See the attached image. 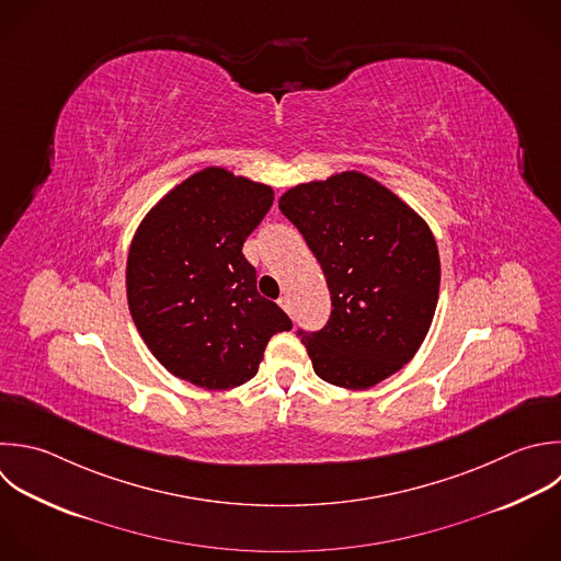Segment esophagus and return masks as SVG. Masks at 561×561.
I'll list each match as a JSON object with an SVG mask.
<instances>
[{
    "label": "esophagus",
    "instance_id": "obj_1",
    "mask_svg": "<svg viewBox=\"0 0 561 561\" xmlns=\"http://www.w3.org/2000/svg\"><path fill=\"white\" fill-rule=\"evenodd\" d=\"M278 305H280V309H283V311H287V313L291 316V300H289L287 296H283V298L278 300Z\"/></svg>",
    "mask_w": 561,
    "mask_h": 561
}]
</instances>
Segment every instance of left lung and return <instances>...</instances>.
I'll use <instances>...</instances> for the list:
<instances>
[{"label":"left lung","instance_id":"left-lung-1","mask_svg":"<svg viewBox=\"0 0 561 561\" xmlns=\"http://www.w3.org/2000/svg\"><path fill=\"white\" fill-rule=\"evenodd\" d=\"M278 208L316 254L331 294L327 327L298 331L316 375L366 390L401 370L438 302L440 259L425 219L359 171L298 184Z\"/></svg>","mask_w":561,"mask_h":561}]
</instances>
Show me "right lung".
I'll use <instances>...</instances> for the list:
<instances>
[{"label":"right lung","instance_id":"right-lung-1","mask_svg":"<svg viewBox=\"0 0 561 561\" xmlns=\"http://www.w3.org/2000/svg\"><path fill=\"white\" fill-rule=\"evenodd\" d=\"M274 202L267 184L206 167L140 221L127 256L138 333L175 377L206 390L250 381L270 337L291 320L256 291L243 243Z\"/></svg>","mask_w":561,"mask_h":561}]
</instances>
